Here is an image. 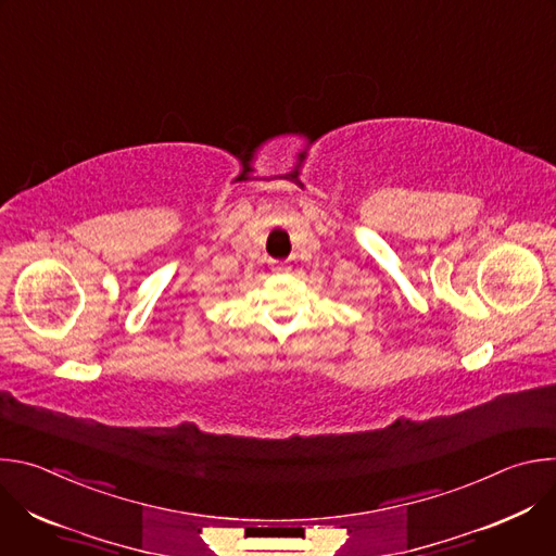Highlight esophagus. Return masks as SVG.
I'll list each match as a JSON object with an SVG mask.
<instances>
[{"label": "esophagus", "mask_w": 556, "mask_h": 556, "mask_svg": "<svg viewBox=\"0 0 556 556\" xmlns=\"http://www.w3.org/2000/svg\"><path fill=\"white\" fill-rule=\"evenodd\" d=\"M273 270L277 275H283V273H290V266L286 262H273Z\"/></svg>", "instance_id": "34e87169"}]
</instances>
